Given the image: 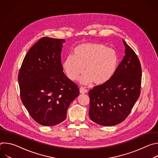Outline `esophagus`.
Wrapping results in <instances>:
<instances>
[{"mask_svg": "<svg viewBox=\"0 0 158 158\" xmlns=\"http://www.w3.org/2000/svg\"><path fill=\"white\" fill-rule=\"evenodd\" d=\"M79 91H80L81 94H85V93H87V90L83 87H81L79 89Z\"/></svg>", "mask_w": 158, "mask_h": 158, "instance_id": "obj_1", "label": "esophagus"}]
</instances>
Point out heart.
Masks as SVG:
<instances>
[{"mask_svg":"<svg viewBox=\"0 0 158 158\" xmlns=\"http://www.w3.org/2000/svg\"><path fill=\"white\" fill-rule=\"evenodd\" d=\"M118 56L116 52L100 43H83L74 49V56H67L63 62L67 77L74 81L81 76L82 84L93 81L101 85L108 82L117 69Z\"/></svg>","mask_w":158,"mask_h":158,"instance_id":"obj_1","label":"heart"}]
</instances>
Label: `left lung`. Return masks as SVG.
Segmentation results:
<instances>
[{
	"instance_id": "left-lung-1",
	"label": "left lung",
	"mask_w": 158,
	"mask_h": 158,
	"mask_svg": "<svg viewBox=\"0 0 158 158\" xmlns=\"http://www.w3.org/2000/svg\"><path fill=\"white\" fill-rule=\"evenodd\" d=\"M123 59L106 83L90 90L89 118L106 126L118 124L130 114L141 94L142 69L139 59L127 43Z\"/></svg>"
}]
</instances>
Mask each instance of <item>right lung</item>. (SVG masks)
Listing matches in <instances>:
<instances>
[{
    "label": "right lung",
    "mask_w": 158,
    "mask_h": 158,
    "mask_svg": "<svg viewBox=\"0 0 158 158\" xmlns=\"http://www.w3.org/2000/svg\"><path fill=\"white\" fill-rule=\"evenodd\" d=\"M64 39L44 37L29 49L18 74L21 101L38 124L55 126L79 94L78 86L63 73L61 51Z\"/></svg>",
    "instance_id": "1"
}]
</instances>
